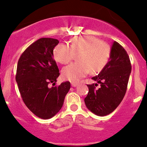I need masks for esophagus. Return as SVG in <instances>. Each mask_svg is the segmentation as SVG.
<instances>
[{"mask_svg":"<svg viewBox=\"0 0 147 147\" xmlns=\"http://www.w3.org/2000/svg\"><path fill=\"white\" fill-rule=\"evenodd\" d=\"M71 85L72 87H77V85H78V83H71Z\"/></svg>","mask_w":147,"mask_h":147,"instance_id":"1","label":"esophagus"}]
</instances>
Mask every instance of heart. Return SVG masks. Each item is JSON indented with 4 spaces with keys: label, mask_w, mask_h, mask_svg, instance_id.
I'll use <instances>...</instances> for the list:
<instances>
[{
    "label": "heart",
    "mask_w": 147,
    "mask_h": 147,
    "mask_svg": "<svg viewBox=\"0 0 147 147\" xmlns=\"http://www.w3.org/2000/svg\"><path fill=\"white\" fill-rule=\"evenodd\" d=\"M53 57L57 62L66 64L75 55L79 62L72 63L62 70V77L72 82H77L90 72L98 73L102 70L110 60L111 49L109 44L92 36H76L70 47L59 43L53 49Z\"/></svg>",
    "instance_id": "heart-1"
}]
</instances>
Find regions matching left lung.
Returning <instances> with one entry per match:
<instances>
[{
  "label": "left lung",
  "mask_w": 147,
  "mask_h": 147,
  "mask_svg": "<svg viewBox=\"0 0 147 147\" xmlns=\"http://www.w3.org/2000/svg\"><path fill=\"white\" fill-rule=\"evenodd\" d=\"M131 66L129 55L124 48L114 41L108 64L98 76L92 79L97 83L87 85L89 92L84 101L87 109L98 116H106L119 105L127 90Z\"/></svg>",
  "instance_id": "obj_1"
}]
</instances>
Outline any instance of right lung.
<instances>
[{
  "instance_id": "obj_1",
  "label": "right lung",
  "mask_w": 147,
  "mask_h": 147,
  "mask_svg": "<svg viewBox=\"0 0 147 147\" xmlns=\"http://www.w3.org/2000/svg\"><path fill=\"white\" fill-rule=\"evenodd\" d=\"M59 40L41 38L31 44L18 60L16 79L24 102L38 117L48 119L60 111L70 88L69 81L55 85L60 75L53 60Z\"/></svg>"
}]
</instances>
